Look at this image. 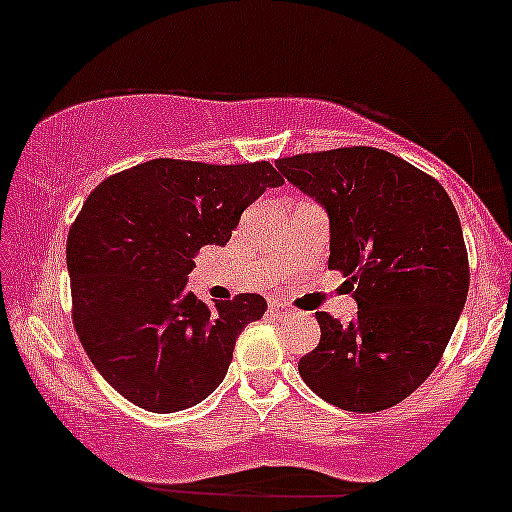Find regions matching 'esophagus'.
Here are the masks:
<instances>
[{"instance_id": "34e87169", "label": "esophagus", "mask_w": 512, "mask_h": 512, "mask_svg": "<svg viewBox=\"0 0 512 512\" xmlns=\"http://www.w3.org/2000/svg\"><path fill=\"white\" fill-rule=\"evenodd\" d=\"M269 310H272V313H274L276 317L284 315V313H289V308H286V305H281V303H276V301L269 303Z\"/></svg>"}]
</instances>
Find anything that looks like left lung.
<instances>
[{"instance_id":"8db88e82","label":"left lung","mask_w":512,"mask_h":512,"mask_svg":"<svg viewBox=\"0 0 512 512\" xmlns=\"http://www.w3.org/2000/svg\"><path fill=\"white\" fill-rule=\"evenodd\" d=\"M276 168L325 207L327 267L358 303L349 325L315 313L320 344L298 373L339 409L395 407L438 366L467 301L460 216L436 178L373 146L279 158Z\"/></svg>"}]
</instances>
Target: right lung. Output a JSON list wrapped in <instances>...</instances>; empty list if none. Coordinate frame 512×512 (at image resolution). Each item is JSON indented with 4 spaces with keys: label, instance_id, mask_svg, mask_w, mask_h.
Returning a JSON list of instances; mask_svg holds the SVG:
<instances>
[{
    "label": "right lung",
    "instance_id": "right-lung-1",
    "mask_svg": "<svg viewBox=\"0 0 512 512\" xmlns=\"http://www.w3.org/2000/svg\"><path fill=\"white\" fill-rule=\"evenodd\" d=\"M284 185L269 161L211 166L154 158L110 175L69 228L72 320L98 373L146 411L209 397L238 334L267 301L240 293L214 305L185 289L204 245H226L240 214Z\"/></svg>",
    "mask_w": 512,
    "mask_h": 512
}]
</instances>
